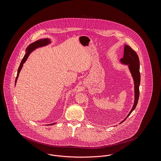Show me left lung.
<instances>
[{
  "instance_id": "left-lung-1",
  "label": "left lung",
  "mask_w": 161,
  "mask_h": 161,
  "mask_svg": "<svg viewBox=\"0 0 161 161\" xmlns=\"http://www.w3.org/2000/svg\"><path fill=\"white\" fill-rule=\"evenodd\" d=\"M120 62L123 64H126L128 65L129 69L133 77L134 82V92H135L134 106L132 108L131 110L130 111V112L129 113L128 116L121 122L123 123L130 115V114L135 109V108L137 104L139 97L140 73L139 58L138 55L136 53V51H134L129 46L126 45V44L125 45L123 57L121 58Z\"/></svg>"
}]
</instances>
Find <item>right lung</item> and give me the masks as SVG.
<instances>
[{
	"label": "right lung",
	"instance_id": "add662e5",
	"mask_svg": "<svg viewBox=\"0 0 161 161\" xmlns=\"http://www.w3.org/2000/svg\"><path fill=\"white\" fill-rule=\"evenodd\" d=\"M51 43V41L48 38H44V39H40L39 40H37L36 42H35L34 43H32V44H31L27 48H26V53L25 54V55L24 56L21 62V64L19 65V67L18 69V73H17V76H16V80H15V85H16V81H17V79L18 78V76H19V74L21 71V69L22 68V66L23 64L25 62V61L27 60L29 55H30V54L32 53V51H34L35 49L38 48V47H42V46H46L47 44ZM55 123H53V124H51V125H54Z\"/></svg>",
	"mask_w": 161,
	"mask_h": 161
}]
</instances>
